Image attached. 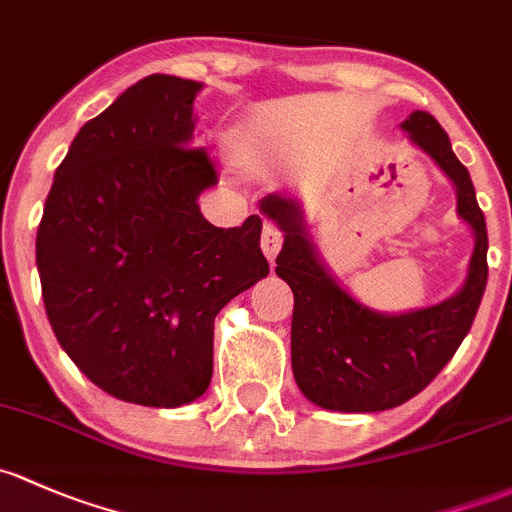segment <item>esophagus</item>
<instances>
[{
  "label": "esophagus",
  "mask_w": 512,
  "mask_h": 512,
  "mask_svg": "<svg viewBox=\"0 0 512 512\" xmlns=\"http://www.w3.org/2000/svg\"><path fill=\"white\" fill-rule=\"evenodd\" d=\"M282 233H279L277 225L272 223H265V228H262V238H260V245H262V252H265L267 260L274 265V257H277V252L282 250Z\"/></svg>",
  "instance_id": "34e87169"
}]
</instances>
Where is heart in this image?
I'll return each instance as SVG.
<instances>
[{
  "label": "heart",
  "mask_w": 512,
  "mask_h": 512,
  "mask_svg": "<svg viewBox=\"0 0 512 512\" xmlns=\"http://www.w3.org/2000/svg\"><path fill=\"white\" fill-rule=\"evenodd\" d=\"M233 144H235V149H238L240 154H247V152H250V147H252V137H250V132H245V129H242V132L235 134Z\"/></svg>",
  "instance_id": "obj_1"
}]
</instances>
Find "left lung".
Returning a JSON list of instances; mask_svg holds the SVG:
<instances>
[{
  "label": "left lung",
  "mask_w": 512,
  "mask_h": 512,
  "mask_svg": "<svg viewBox=\"0 0 512 512\" xmlns=\"http://www.w3.org/2000/svg\"><path fill=\"white\" fill-rule=\"evenodd\" d=\"M400 127L454 184L456 213L473 230L469 272L454 297L402 314L370 309L324 265L297 198L277 191L260 201V211L284 233L277 274L294 292V380L324 410L383 412L412 400L461 346L486 292V218L469 169L429 112L414 110Z\"/></svg>",
  "instance_id": "8db88e82"
}]
</instances>
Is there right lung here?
I'll return each instance as SVG.
<instances>
[{"label": "right lung", "mask_w": 512, "mask_h": 512, "mask_svg": "<svg viewBox=\"0 0 512 512\" xmlns=\"http://www.w3.org/2000/svg\"><path fill=\"white\" fill-rule=\"evenodd\" d=\"M203 83L147 75L80 127L56 169L36 267L61 348L100 390L144 407L198 400L213 378L218 311L270 274L262 220L215 228L218 184L191 149Z\"/></svg>", "instance_id": "1"}]
</instances>
